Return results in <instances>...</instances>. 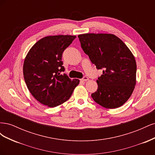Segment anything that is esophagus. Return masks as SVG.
Wrapping results in <instances>:
<instances>
[{
  "label": "esophagus",
  "instance_id": "34e87169",
  "mask_svg": "<svg viewBox=\"0 0 155 155\" xmlns=\"http://www.w3.org/2000/svg\"><path fill=\"white\" fill-rule=\"evenodd\" d=\"M81 80L83 81H87L88 80V78L87 77V76H84V77L81 79Z\"/></svg>",
  "mask_w": 155,
  "mask_h": 155
}]
</instances>
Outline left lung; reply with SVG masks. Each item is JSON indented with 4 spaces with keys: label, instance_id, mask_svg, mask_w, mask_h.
<instances>
[{
    "label": "left lung",
    "instance_id": "1",
    "mask_svg": "<svg viewBox=\"0 0 155 155\" xmlns=\"http://www.w3.org/2000/svg\"><path fill=\"white\" fill-rule=\"evenodd\" d=\"M81 46L96 68L104 69L97 90L91 94L97 104L116 109L128 100L136 85L137 63L133 54L118 37L109 34L78 35Z\"/></svg>",
    "mask_w": 155,
    "mask_h": 155
}]
</instances>
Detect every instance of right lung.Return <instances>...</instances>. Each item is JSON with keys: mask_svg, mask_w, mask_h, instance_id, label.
Segmentation results:
<instances>
[{"mask_svg": "<svg viewBox=\"0 0 155 155\" xmlns=\"http://www.w3.org/2000/svg\"><path fill=\"white\" fill-rule=\"evenodd\" d=\"M76 36L43 37L32 46L23 64V75L29 91L41 104L55 107L67 101L79 80H71L64 71L62 55Z\"/></svg>", "mask_w": 155, "mask_h": 155, "instance_id": "1", "label": "right lung"}]
</instances>
